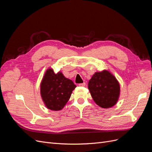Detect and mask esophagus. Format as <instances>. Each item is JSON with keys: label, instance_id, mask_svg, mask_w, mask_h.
<instances>
[{"label": "esophagus", "instance_id": "34e87169", "mask_svg": "<svg viewBox=\"0 0 152 152\" xmlns=\"http://www.w3.org/2000/svg\"><path fill=\"white\" fill-rule=\"evenodd\" d=\"M79 86H80V87H84L86 86V83H85V82H83V83L79 84Z\"/></svg>", "mask_w": 152, "mask_h": 152}]
</instances>
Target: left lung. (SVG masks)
Masks as SVG:
<instances>
[{"label": "left lung", "mask_w": 152, "mask_h": 152, "mask_svg": "<svg viewBox=\"0 0 152 152\" xmlns=\"http://www.w3.org/2000/svg\"><path fill=\"white\" fill-rule=\"evenodd\" d=\"M88 89L94 102L103 108L115 104L120 94L116 78L107 70L95 73L89 81Z\"/></svg>", "instance_id": "8db88e82"}]
</instances>
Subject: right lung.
I'll return each instance as SVG.
<instances>
[{"instance_id": "right-lung-1", "label": "right lung", "mask_w": 152, "mask_h": 152, "mask_svg": "<svg viewBox=\"0 0 152 152\" xmlns=\"http://www.w3.org/2000/svg\"><path fill=\"white\" fill-rule=\"evenodd\" d=\"M76 86L61 72L55 73L52 69L45 72L40 85V94L47 108L58 111L61 110L70 99Z\"/></svg>"}]
</instances>
